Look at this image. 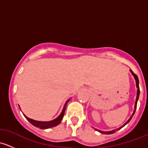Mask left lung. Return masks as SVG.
<instances>
[{
    "label": "left lung",
    "instance_id": "8db88e82",
    "mask_svg": "<svg viewBox=\"0 0 148 148\" xmlns=\"http://www.w3.org/2000/svg\"><path fill=\"white\" fill-rule=\"evenodd\" d=\"M130 72H131V74H132V75L133 76V77H134V79H135V82H136V86H137V88H138V89H137V97H136V100H135V109H134L133 113H132V116H131V117H130L129 120H128L127 121V122H125V123L124 124V125H122V126L120 127H119V128H117V129H114V130H111V131H102V130H99L95 129H95L97 131H98V132H100V133H102V134H106V135H110V134H113V133H114V132H115L116 131L120 130L121 129V128H122V127H123L124 126H125V125H126L127 124L128 122H129L130 121L131 119H132V117H133L134 114H135V110H136V107H137V103H138V99H139V96H140V88H139V79H138V76H137L136 74H134L133 71H132V70H130Z\"/></svg>",
    "mask_w": 148,
    "mask_h": 148
}]
</instances>
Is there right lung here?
Instances as JSON below:
<instances>
[{
  "mask_svg": "<svg viewBox=\"0 0 148 148\" xmlns=\"http://www.w3.org/2000/svg\"><path fill=\"white\" fill-rule=\"evenodd\" d=\"M70 100V99H69L68 100L66 101L65 103L64 106L63 107V110H62V112L61 114L58 116L56 118H55L54 120H51V121H37V120H34L33 119L29 118V117H26L25 114L24 117H26V120H27L31 125H33L34 126L36 127L40 128V129H49V128L51 127H56L58 125L61 123L62 122V119H63L64 115V112H65V110H66V104L67 103L69 102V101Z\"/></svg>",
  "mask_w": 148,
  "mask_h": 148,
  "instance_id": "right-lung-1",
  "label": "right lung"
}]
</instances>
